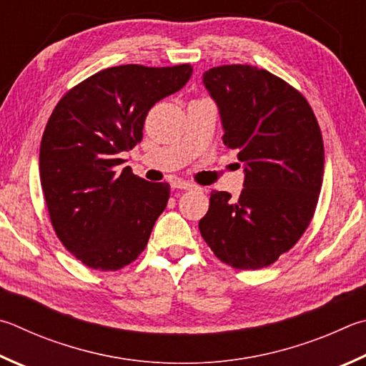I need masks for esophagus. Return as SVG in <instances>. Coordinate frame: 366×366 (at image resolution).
<instances>
[{
	"label": "esophagus",
	"mask_w": 366,
	"mask_h": 366,
	"mask_svg": "<svg viewBox=\"0 0 366 366\" xmlns=\"http://www.w3.org/2000/svg\"><path fill=\"white\" fill-rule=\"evenodd\" d=\"M171 187L172 189H181V190H190L195 187L194 182L190 181H184V179H174V181L171 182Z\"/></svg>",
	"instance_id": "obj_1"
}]
</instances>
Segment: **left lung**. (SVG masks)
<instances>
[{"instance_id":"1","label":"left lung","mask_w":366,"mask_h":366,"mask_svg":"<svg viewBox=\"0 0 366 366\" xmlns=\"http://www.w3.org/2000/svg\"><path fill=\"white\" fill-rule=\"evenodd\" d=\"M229 149L244 164L238 200L212 190L198 229L222 262L238 270L274 264L307 229L320 195L325 150L314 110L282 78L252 65L203 73Z\"/></svg>"}]
</instances>
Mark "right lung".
Segmentation results:
<instances>
[{"mask_svg":"<svg viewBox=\"0 0 366 366\" xmlns=\"http://www.w3.org/2000/svg\"><path fill=\"white\" fill-rule=\"evenodd\" d=\"M194 69L118 65L65 94L46 124L39 179L56 235L78 261L118 270L147 247L169 184L132 174L123 152L142 141L149 110L184 88Z\"/></svg>","mask_w":366,"mask_h":366,"instance_id":"1","label":"right lung"}]
</instances>
